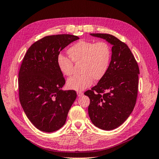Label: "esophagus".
I'll use <instances>...</instances> for the list:
<instances>
[{
    "label": "esophagus",
    "instance_id": "1",
    "mask_svg": "<svg viewBox=\"0 0 159 159\" xmlns=\"http://www.w3.org/2000/svg\"><path fill=\"white\" fill-rule=\"evenodd\" d=\"M77 94H78V97H81V96L84 95V93L82 91H78V92H77Z\"/></svg>",
    "mask_w": 159,
    "mask_h": 159
}]
</instances>
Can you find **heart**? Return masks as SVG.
I'll use <instances>...</instances> for the list:
<instances>
[{
  "label": "heart",
  "mask_w": 159,
  "mask_h": 159,
  "mask_svg": "<svg viewBox=\"0 0 159 159\" xmlns=\"http://www.w3.org/2000/svg\"><path fill=\"white\" fill-rule=\"evenodd\" d=\"M70 59L63 56L57 58L60 71L64 75L72 74L74 64H81L79 76H73L67 81L68 89L81 91L91 85L93 79L102 80L106 75L111 59V48L107 42L81 40L68 50Z\"/></svg>",
  "instance_id": "1"
}]
</instances>
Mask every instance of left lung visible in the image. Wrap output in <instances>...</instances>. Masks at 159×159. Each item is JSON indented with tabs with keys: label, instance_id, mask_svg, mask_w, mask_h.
<instances>
[{
	"label": "left lung",
	"instance_id": "left-lung-1",
	"mask_svg": "<svg viewBox=\"0 0 159 159\" xmlns=\"http://www.w3.org/2000/svg\"><path fill=\"white\" fill-rule=\"evenodd\" d=\"M111 44L109 68L103 78L84 93L90 99L88 113L95 126L112 130L122 125L136 103L139 68L128 46L108 34H90Z\"/></svg>",
	"mask_w": 159,
	"mask_h": 159
}]
</instances>
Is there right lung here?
<instances>
[{"mask_svg": "<svg viewBox=\"0 0 159 159\" xmlns=\"http://www.w3.org/2000/svg\"><path fill=\"white\" fill-rule=\"evenodd\" d=\"M79 37L48 36L28 48L18 74L19 99L30 122L40 131L51 133L63 127L76 99L74 90L63 91V74L57 61L60 52Z\"/></svg>", "mask_w": 159, "mask_h": 159, "instance_id": "1", "label": "right lung"}]
</instances>
